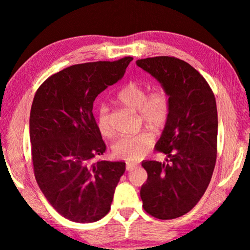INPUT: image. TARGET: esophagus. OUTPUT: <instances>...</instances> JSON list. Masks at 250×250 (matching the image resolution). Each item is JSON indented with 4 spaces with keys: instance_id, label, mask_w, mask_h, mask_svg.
Returning a JSON list of instances; mask_svg holds the SVG:
<instances>
[{
    "instance_id": "34e87169",
    "label": "esophagus",
    "mask_w": 250,
    "mask_h": 250,
    "mask_svg": "<svg viewBox=\"0 0 250 250\" xmlns=\"http://www.w3.org/2000/svg\"><path fill=\"white\" fill-rule=\"evenodd\" d=\"M137 167H138L137 163L128 162V163H126V171H133L134 168H137Z\"/></svg>"
}]
</instances>
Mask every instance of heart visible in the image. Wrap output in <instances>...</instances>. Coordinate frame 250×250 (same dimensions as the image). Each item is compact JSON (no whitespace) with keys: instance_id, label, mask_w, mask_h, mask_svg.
Wrapping results in <instances>:
<instances>
[{"instance_id":"heart-1","label":"heart","mask_w":250,"mask_h":250,"mask_svg":"<svg viewBox=\"0 0 250 250\" xmlns=\"http://www.w3.org/2000/svg\"><path fill=\"white\" fill-rule=\"evenodd\" d=\"M117 99L126 109L139 112L143 124L151 129H162L170 116V99L167 91L161 88H156L146 95V90L142 84L131 82L118 92ZM97 125L104 137H111L113 134L109 111L105 105H101L99 109ZM153 141V135L147 131L124 137L115 143L113 153L122 160L139 161L147 153Z\"/></svg>"}]
</instances>
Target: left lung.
Here are the masks:
<instances>
[{
  "label": "left lung",
  "instance_id": "8db88e82",
  "mask_svg": "<svg viewBox=\"0 0 250 250\" xmlns=\"http://www.w3.org/2000/svg\"><path fill=\"white\" fill-rule=\"evenodd\" d=\"M137 65L154 77L170 99V116L155 150L166 162L143 161V208L159 219L188 213L204 195L216 163L217 108L204 77L184 61L159 56Z\"/></svg>",
  "mask_w": 250,
  "mask_h": 250
}]
</instances>
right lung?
Listing matches in <instances>:
<instances>
[{"instance_id":"1","label":"right lung","mask_w":250,"mask_h":250,"mask_svg":"<svg viewBox=\"0 0 250 250\" xmlns=\"http://www.w3.org/2000/svg\"><path fill=\"white\" fill-rule=\"evenodd\" d=\"M132 57L74 65L50 76L34 97L29 117L34 174L57 213L76 223L108 214L125 171L124 161H97L105 145L92 107L124 77Z\"/></svg>"}]
</instances>
